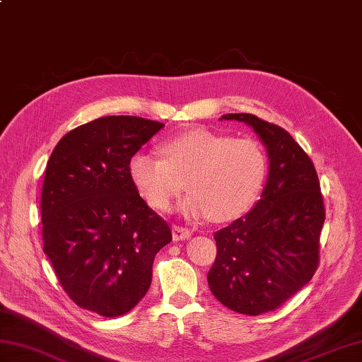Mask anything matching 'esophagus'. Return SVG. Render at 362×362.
Returning a JSON list of instances; mask_svg holds the SVG:
<instances>
[{"instance_id":"34e87169","label":"esophagus","mask_w":362,"mask_h":362,"mask_svg":"<svg viewBox=\"0 0 362 362\" xmlns=\"http://www.w3.org/2000/svg\"><path fill=\"white\" fill-rule=\"evenodd\" d=\"M191 235H193V232H191V230L187 227H179V226L173 227V240L174 241L188 240V238H191Z\"/></svg>"}]
</instances>
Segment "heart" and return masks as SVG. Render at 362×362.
Returning a JSON list of instances; mask_svg holds the SVG:
<instances>
[{
    "label": "heart",
    "instance_id": "obj_1",
    "mask_svg": "<svg viewBox=\"0 0 362 362\" xmlns=\"http://www.w3.org/2000/svg\"><path fill=\"white\" fill-rule=\"evenodd\" d=\"M163 157L135 152L129 177L151 209L168 211L187 180L189 194L179 204L188 219L230 221L255 202L266 179V156L255 141L197 129L177 135L161 148Z\"/></svg>",
    "mask_w": 362,
    "mask_h": 362
}]
</instances>
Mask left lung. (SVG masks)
<instances>
[{
    "mask_svg": "<svg viewBox=\"0 0 362 362\" xmlns=\"http://www.w3.org/2000/svg\"><path fill=\"white\" fill-rule=\"evenodd\" d=\"M221 119L253 129L266 148L269 173L255 206L214 233L218 255L206 280L227 308L258 316L279 308L313 279L324 201L313 161L286 130L250 113Z\"/></svg>",
    "mask_w": 362,
    "mask_h": 362,
    "instance_id": "left-lung-1",
    "label": "left lung"
}]
</instances>
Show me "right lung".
Wrapping results in <instances>:
<instances>
[{
  "label": "right lung",
  "mask_w": 362,
  "mask_h": 362,
  "mask_svg": "<svg viewBox=\"0 0 362 362\" xmlns=\"http://www.w3.org/2000/svg\"><path fill=\"white\" fill-rule=\"evenodd\" d=\"M165 124L103 117L54 148L42 188L43 252L73 302L104 317L129 313L148 292L166 222L129 177V160Z\"/></svg>",
  "instance_id": "add662e5"
}]
</instances>
